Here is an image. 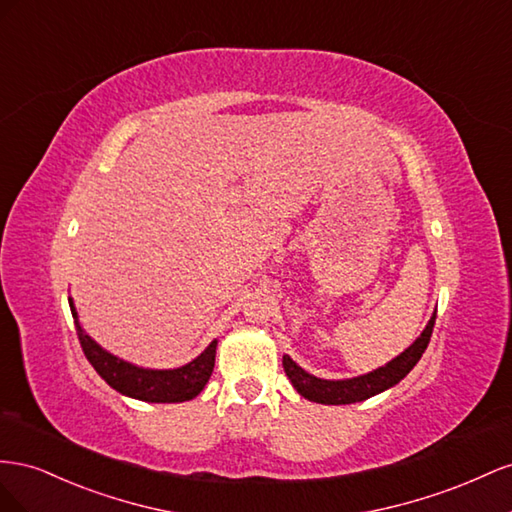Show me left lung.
Segmentation results:
<instances>
[{
    "instance_id": "8db88e82",
    "label": "left lung",
    "mask_w": 512,
    "mask_h": 512,
    "mask_svg": "<svg viewBox=\"0 0 512 512\" xmlns=\"http://www.w3.org/2000/svg\"><path fill=\"white\" fill-rule=\"evenodd\" d=\"M435 326V315L429 319L427 328L422 330L420 337L405 349V352L397 358H392L386 367H379L367 375L352 377V379H321L311 373L300 369L298 364L289 356H283V369L289 377V382L302 394L304 399L324 403V405H347V403H358L373 397V394L384 392L399 384L401 379L410 373L416 362L425 354V349L431 341Z\"/></svg>"
}]
</instances>
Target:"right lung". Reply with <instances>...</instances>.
Masks as SVG:
<instances>
[{"label": "right lung", "mask_w": 512, "mask_h": 512, "mask_svg": "<svg viewBox=\"0 0 512 512\" xmlns=\"http://www.w3.org/2000/svg\"><path fill=\"white\" fill-rule=\"evenodd\" d=\"M70 302L72 317H75V326L79 334V343L83 347L85 358L90 360L96 373L105 379V382L118 392L148 403H182L191 401L208 384V379L214 371V356H216V341H212L203 352L193 360L184 364L180 369L169 371H154V369H141L135 367L118 356L109 354L102 349L90 334H85L79 319L75 304Z\"/></svg>", "instance_id": "add662e5"}]
</instances>
